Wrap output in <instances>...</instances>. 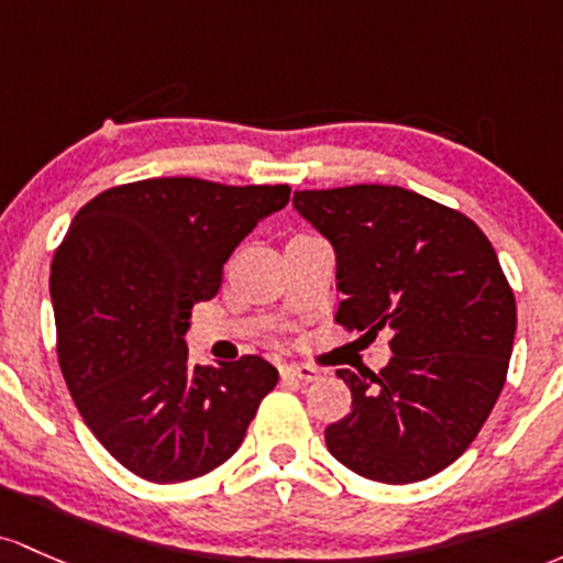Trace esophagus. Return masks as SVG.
Wrapping results in <instances>:
<instances>
[{
	"label": "esophagus",
	"instance_id": "obj_1",
	"mask_svg": "<svg viewBox=\"0 0 563 563\" xmlns=\"http://www.w3.org/2000/svg\"><path fill=\"white\" fill-rule=\"evenodd\" d=\"M284 375L295 377V380H302V383L319 380V369H313V366L308 364H287L284 366Z\"/></svg>",
	"mask_w": 563,
	"mask_h": 563
}]
</instances>
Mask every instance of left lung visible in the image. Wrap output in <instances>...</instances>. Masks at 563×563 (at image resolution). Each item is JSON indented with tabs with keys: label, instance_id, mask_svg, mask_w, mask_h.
I'll list each match as a JSON object with an SVG mask.
<instances>
[{
	"label": "left lung",
	"instance_id": "8db88e82",
	"mask_svg": "<svg viewBox=\"0 0 563 563\" xmlns=\"http://www.w3.org/2000/svg\"><path fill=\"white\" fill-rule=\"evenodd\" d=\"M295 210L334 250V321L390 332L380 372L340 369L351 412L327 450L358 476L412 484L444 471L489 418L516 334L514 289L465 214L399 186L295 191Z\"/></svg>",
	"mask_w": 563,
	"mask_h": 563
}]
</instances>
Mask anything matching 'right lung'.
I'll list each match as a JSON object with an SVG mask.
<instances>
[{"mask_svg":"<svg viewBox=\"0 0 563 563\" xmlns=\"http://www.w3.org/2000/svg\"><path fill=\"white\" fill-rule=\"evenodd\" d=\"M287 201L289 186L154 178L98 194L68 225L49 274L63 377L95 439L145 482L223 465L279 380L261 356L191 366L183 338L233 250Z\"/></svg>","mask_w":563,"mask_h":563,"instance_id":"add662e5","label":"right lung"}]
</instances>
